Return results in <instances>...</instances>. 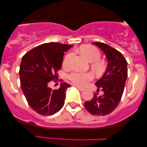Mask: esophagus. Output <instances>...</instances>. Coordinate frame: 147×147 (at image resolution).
Returning <instances> with one entry per match:
<instances>
[{
    "label": "esophagus",
    "instance_id": "34e87169",
    "mask_svg": "<svg viewBox=\"0 0 147 147\" xmlns=\"http://www.w3.org/2000/svg\"><path fill=\"white\" fill-rule=\"evenodd\" d=\"M75 87L81 91H83V90H85V88H82V87H79V86H75Z\"/></svg>",
    "mask_w": 147,
    "mask_h": 147
}]
</instances>
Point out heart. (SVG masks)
<instances>
[{
	"label": "heart",
	"instance_id": "b5f03b06",
	"mask_svg": "<svg viewBox=\"0 0 147 147\" xmlns=\"http://www.w3.org/2000/svg\"><path fill=\"white\" fill-rule=\"evenodd\" d=\"M81 54L85 57L88 61L93 63L92 66L95 70H100L102 68V63L101 62L97 61L101 57V53L97 48L92 45H86L82 46L79 49ZM71 57V54L69 53L65 57L63 60V63L67 65L68 63L69 59ZM92 78V75L89 73H81V72H74L68 75V79L73 84L77 86H84L88 82L91 80Z\"/></svg>",
	"mask_w": 147,
	"mask_h": 147
}]
</instances>
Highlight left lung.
Masks as SVG:
<instances>
[{"mask_svg": "<svg viewBox=\"0 0 147 147\" xmlns=\"http://www.w3.org/2000/svg\"><path fill=\"white\" fill-rule=\"evenodd\" d=\"M105 54L108 61L104 74L95 83L97 92L102 89L104 94H94L91 100L84 103L86 110L93 115H106L116 109L124 92L127 79V62L122 54L102 43H92Z\"/></svg>", "mask_w": 147, "mask_h": 147, "instance_id": "1", "label": "left lung"}]
</instances>
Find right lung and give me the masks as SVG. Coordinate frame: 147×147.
I'll return each instance as SVG.
<instances>
[{
	"mask_svg": "<svg viewBox=\"0 0 147 147\" xmlns=\"http://www.w3.org/2000/svg\"><path fill=\"white\" fill-rule=\"evenodd\" d=\"M73 45L59 43H43L32 49L23 57L20 65L21 86L28 104L41 115H51L63 107L65 91L71 86L61 83L52 90L50 81L58 79L64 52Z\"/></svg>",
	"mask_w": 147,
	"mask_h": 147,
	"instance_id": "obj_1",
	"label": "right lung"
}]
</instances>
